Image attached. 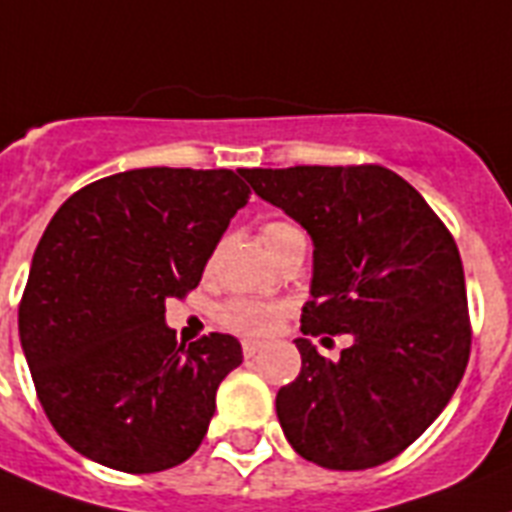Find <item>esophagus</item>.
<instances>
[{
	"label": "esophagus",
	"mask_w": 512,
	"mask_h": 512,
	"mask_svg": "<svg viewBox=\"0 0 512 512\" xmlns=\"http://www.w3.org/2000/svg\"><path fill=\"white\" fill-rule=\"evenodd\" d=\"M260 349H263V343H260V341H244L242 343V351H244V356H247V359H252V356H255Z\"/></svg>",
	"instance_id": "obj_1"
}]
</instances>
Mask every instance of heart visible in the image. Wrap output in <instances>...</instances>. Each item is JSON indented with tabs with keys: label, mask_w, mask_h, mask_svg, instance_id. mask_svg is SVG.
Listing matches in <instances>:
<instances>
[{
	"label": "heart",
	"mask_w": 512,
	"mask_h": 512,
	"mask_svg": "<svg viewBox=\"0 0 512 512\" xmlns=\"http://www.w3.org/2000/svg\"><path fill=\"white\" fill-rule=\"evenodd\" d=\"M265 247L273 257H281L286 249L304 244V229L299 223L286 221V218H276L268 221L260 229ZM289 315V307L281 302H268V299H255V296H234L229 302H223L216 309V320L221 322L223 328L234 330L239 336L260 338L270 336L281 328L283 317Z\"/></svg>",
	"instance_id": "1"
}]
</instances>
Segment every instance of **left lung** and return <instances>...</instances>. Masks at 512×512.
<instances>
[{
	"mask_svg": "<svg viewBox=\"0 0 512 512\" xmlns=\"http://www.w3.org/2000/svg\"><path fill=\"white\" fill-rule=\"evenodd\" d=\"M242 176L315 242L304 336L354 338L336 362L296 338L302 372L276 395L283 435L322 468L393 461L448 406L471 354L453 234L403 176L377 163Z\"/></svg>",
	"mask_w": 512,
	"mask_h": 512,
	"instance_id": "obj_1",
	"label": "left lung"
}]
</instances>
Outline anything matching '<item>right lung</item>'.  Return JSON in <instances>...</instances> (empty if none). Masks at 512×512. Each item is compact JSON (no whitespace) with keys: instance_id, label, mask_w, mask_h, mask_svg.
Here are the masks:
<instances>
[{"instance_id":"1","label":"right lung","mask_w":512,"mask_h":512,"mask_svg":"<svg viewBox=\"0 0 512 512\" xmlns=\"http://www.w3.org/2000/svg\"><path fill=\"white\" fill-rule=\"evenodd\" d=\"M242 169H132L62 203L30 263L17 328L51 427L90 461L156 474L200 448L216 390L242 364L229 333L184 346V299L239 208Z\"/></svg>"}]
</instances>
